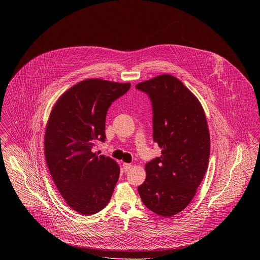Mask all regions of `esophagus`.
I'll list each match as a JSON object with an SVG mask.
<instances>
[{
    "label": "esophagus",
    "mask_w": 260,
    "mask_h": 260,
    "mask_svg": "<svg viewBox=\"0 0 260 260\" xmlns=\"http://www.w3.org/2000/svg\"><path fill=\"white\" fill-rule=\"evenodd\" d=\"M132 167H133L132 164H127V162H124V164H123V168H124V170L125 172L129 171V170L132 169Z\"/></svg>",
    "instance_id": "esophagus-1"
}]
</instances>
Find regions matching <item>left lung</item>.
I'll return each mask as SVG.
<instances>
[{"mask_svg": "<svg viewBox=\"0 0 260 260\" xmlns=\"http://www.w3.org/2000/svg\"><path fill=\"white\" fill-rule=\"evenodd\" d=\"M153 107V139L161 157L145 165L146 178L138 187L143 204L161 216L184 210L208 170L210 132L199 99L172 75L141 82Z\"/></svg>", "mask_w": 260, "mask_h": 260, "instance_id": "1", "label": "left lung"}]
</instances>
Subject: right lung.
Wrapping results in <instances>:
<instances>
[{
	"mask_svg": "<svg viewBox=\"0 0 260 260\" xmlns=\"http://www.w3.org/2000/svg\"><path fill=\"white\" fill-rule=\"evenodd\" d=\"M129 87V83L87 79L62 93L50 112L44 142L46 161L64 201L80 214L104 209L119 179V165L99 156L93 147L105 140L112 102Z\"/></svg>",
	"mask_w": 260,
	"mask_h": 260,
	"instance_id": "obj_1",
	"label": "right lung"
}]
</instances>
